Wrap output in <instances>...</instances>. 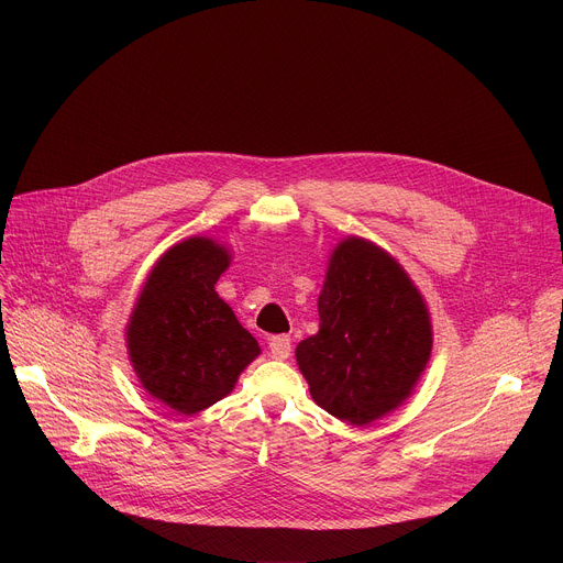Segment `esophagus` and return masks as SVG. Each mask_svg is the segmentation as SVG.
I'll list each match as a JSON object with an SVG mask.
<instances>
[{"label":"esophagus","instance_id":"34e87169","mask_svg":"<svg viewBox=\"0 0 563 563\" xmlns=\"http://www.w3.org/2000/svg\"><path fill=\"white\" fill-rule=\"evenodd\" d=\"M269 354L276 358V361H285V358H289V354H291V339L289 336H274L272 341H269Z\"/></svg>","mask_w":563,"mask_h":563}]
</instances>
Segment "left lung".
Returning <instances> with one entry per match:
<instances>
[{
	"label": "left lung",
	"instance_id": "1",
	"mask_svg": "<svg viewBox=\"0 0 563 563\" xmlns=\"http://www.w3.org/2000/svg\"><path fill=\"white\" fill-rule=\"evenodd\" d=\"M318 316V332L296 347L316 406L352 426L404 406L428 367L432 320L398 261L367 238H343L328 263Z\"/></svg>",
	"mask_w": 563,
	"mask_h": 563
}]
</instances>
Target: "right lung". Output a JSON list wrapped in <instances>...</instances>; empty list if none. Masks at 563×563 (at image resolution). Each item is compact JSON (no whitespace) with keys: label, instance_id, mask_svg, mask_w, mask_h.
I'll return each mask as SVG.
<instances>
[{"label":"right lung","instance_id":"right-lung-1","mask_svg":"<svg viewBox=\"0 0 563 563\" xmlns=\"http://www.w3.org/2000/svg\"><path fill=\"white\" fill-rule=\"evenodd\" d=\"M231 265L227 245L191 235L151 267L126 323V352L142 387L178 415H198L238 383L261 354L216 283Z\"/></svg>","mask_w":563,"mask_h":563}]
</instances>
